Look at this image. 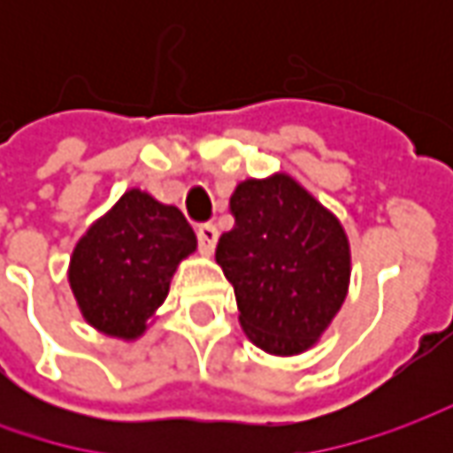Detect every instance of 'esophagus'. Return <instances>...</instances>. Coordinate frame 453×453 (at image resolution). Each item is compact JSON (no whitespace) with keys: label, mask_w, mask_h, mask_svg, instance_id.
<instances>
[{"label":"esophagus","mask_w":453,"mask_h":453,"mask_svg":"<svg viewBox=\"0 0 453 453\" xmlns=\"http://www.w3.org/2000/svg\"><path fill=\"white\" fill-rule=\"evenodd\" d=\"M196 236H199V250L203 254H211L214 252V247H217V239H219V229L214 224H201L199 229H196Z\"/></svg>","instance_id":"esophagus-1"}]
</instances>
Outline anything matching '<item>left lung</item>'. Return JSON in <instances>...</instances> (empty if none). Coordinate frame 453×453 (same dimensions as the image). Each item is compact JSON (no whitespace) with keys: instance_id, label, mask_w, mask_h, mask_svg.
Wrapping results in <instances>:
<instances>
[{"instance_id":"8db88e82","label":"left lung","mask_w":453,"mask_h":453,"mask_svg":"<svg viewBox=\"0 0 453 453\" xmlns=\"http://www.w3.org/2000/svg\"><path fill=\"white\" fill-rule=\"evenodd\" d=\"M219 236L239 322L257 348L297 356L315 345L348 295L350 247L340 221L288 173L247 179Z\"/></svg>"}]
</instances>
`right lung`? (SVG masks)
Instances as JSON below:
<instances>
[{
    "label": "right lung",
    "mask_w": 453,
    "mask_h": 453,
    "mask_svg": "<svg viewBox=\"0 0 453 453\" xmlns=\"http://www.w3.org/2000/svg\"><path fill=\"white\" fill-rule=\"evenodd\" d=\"M196 234L176 206L131 188L88 229L70 259V288L82 318L113 338L135 340L168 295Z\"/></svg>",
    "instance_id": "1"
}]
</instances>
